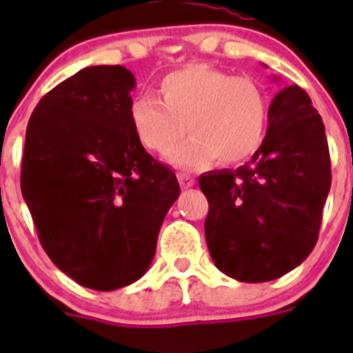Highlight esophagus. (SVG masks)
Wrapping results in <instances>:
<instances>
[{
    "mask_svg": "<svg viewBox=\"0 0 353 353\" xmlns=\"http://www.w3.org/2000/svg\"><path fill=\"white\" fill-rule=\"evenodd\" d=\"M176 176H179V182H180V185L183 187V189H187V187H192V185H194V179H192L191 174L179 173V174H176Z\"/></svg>",
    "mask_w": 353,
    "mask_h": 353,
    "instance_id": "obj_1",
    "label": "esophagus"
}]
</instances>
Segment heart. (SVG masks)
Listing matches in <instances>:
<instances>
[{"label": "heart", "mask_w": 353, "mask_h": 353, "mask_svg": "<svg viewBox=\"0 0 353 353\" xmlns=\"http://www.w3.org/2000/svg\"><path fill=\"white\" fill-rule=\"evenodd\" d=\"M159 95L134 97L129 120L138 141L150 152L168 155L185 129L193 139L171 154L183 170H199L219 159L239 164L265 138L269 99L252 77L233 76L208 65H189L159 81Z\"/></svg>", "instance_id": "b5f03b06"}]
</instances>
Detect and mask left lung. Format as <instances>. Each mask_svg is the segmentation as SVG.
Returning a JSON list of instances; mask_svg holds the SVG:
<instances>
[{"label": "left lung", "instance_id": "1", "mask_svg": "<svg viewBox=\"0 0 353 353\" xmlns=\"http://www.w3.org/2000/svg\"><path fill=\"white\" fill-rule=\"evenodd\" d=\"M208 199L205 236L215 267L236 281L285 276L310 256L330 189L325 127L310 95L285 86L251 161L199 176Z\"/></svg>", "mask_w": 353, "mask_h": 353}]
</instances>
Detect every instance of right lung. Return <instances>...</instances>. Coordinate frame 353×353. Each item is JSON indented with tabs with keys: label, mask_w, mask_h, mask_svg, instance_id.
<instances>
[{
	"label": "right lung",
	"mask_w": 353,
	"mask_h": 353,
	"mask_svg": "<svg viewBox=\"0 0 353 353\" xmlns=\"http://www.w3.org/2000/svg\"><path fill=\"white\" fill-rule=\"evenodd\" d=\"M132 72L86 67L40 99L28 121L21 191L52 263L86 288L132 285L154 260L179 180L138 141Z\"/></svg>",
	"instance_id": "1"
}]
</instances>
